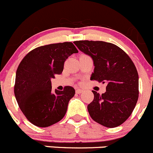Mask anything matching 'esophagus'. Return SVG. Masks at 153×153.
Returning <instances> with one entry per match:
<instances>
[{
    "label": "esophagus",
    "instance_id": "obj_1",
    "mask_svg": "<svg viewBox=\"0 0 153 153\" xmlns=\"http://www.w3.org/2000/svg\"><path fill=\"white\" fill-rule=\"evenodd\" d=\"M83 92V90H82V89H76V94H81Z\"/></svg>",
    "mask_w": 153,
    "mask_h": 153
}]
</instances>
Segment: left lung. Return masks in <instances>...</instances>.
<instances>
[{"label": "left lung", "instance_id": "left-lung-1", "mask_svg": "<svg viewBox=\"0 0 153 153\" xmlns=\"http://www.w3.org/2000/svg\"><path fill=\"white\" fill-rule=\"evenodd\" d=\"M74 43L93 59L95 68L91 80L107 84L106 91L101 95L92 91L94 97L88 105L91 117L105 127L120 126L131 115L139 96L138 74L132 60L112 43L88 40Z\"/></svg>", "mask_w": 153, "mask_h": 153}]
</instances>
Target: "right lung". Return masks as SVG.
I'll return each mask as SVG.
<instances>
[{"instance_id": "obj_1", "label": "right lung", "mask_w": 153, "mask_h": 153, "mask_svg": "<svg viewBox=\"0 0 153 153\" xmlns=\"http://www.w3.org/2000/svg\"><path fill=\"white\" fill-rule=\"evenodd\" d=\"M78 51L72 42L51 44L30 51L16 71L14 93L27 120L39 127H48L65 115L69 100L75 90L65 86L63 91H52L51 81L61 74L65 62Z\"/></svg>"}]
</instances>
